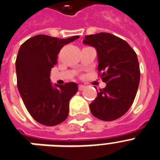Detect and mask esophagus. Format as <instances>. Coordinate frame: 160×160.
<instances>
[{
	"instance_id": "34e87169",
	"label": "esophagus",
	"mask_w": 160,
	"mask_h": 160,
	"mask_svg": "<svg viewBox=\"0 0 160 160\" xmlns=\"http://www.w3.org/2000/svg\"><path fill=\"white\" fill-rule=\"evenodd\" d=\"M78 88L80 91H82V90H84V88H85V86L83 85V84H80V85L78 86Z\"/></svg>"
}]
</instances>
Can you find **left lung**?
Segmentation results:
<instances>
[{"label": "left lung", "mask_w": 160, "mask_h": 160, "mask_svg": "<svg viewBox=\"0 0 160 160\" xmlns=\"http://www.w3.org/2000/svg\"><path fill=\"white\" fill-rule=\"evenodd\" d=\"M83 42L97 50L100 77L106 83L89 105L91 113L102 121L116 120L128 111L138 91V57L125 40L109 33L86 35Z\"/></svg>", "instance_id": "left-lung-1"}]
</instances>
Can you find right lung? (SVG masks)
<instances>
[{
    "instance_id": "right-lung-1",
    "label": "right lung",
    "mask_w": 160,
    "mask_h": 160,
    "mask_svg": "<svg viewBox=\"0 0 160 160\" xmlns=\"http://www.w3.org/2000/svg\"><path fill=\"white\" fill-rule=\"evenodd\" d=\"M78 38L62 39L39 34L26 40L19 49L16 59L18 88L30 114L41 124L56 126L68 118L69 101L78 91L77 84L70 82L54 87L50 74L62 47Z\"/></svg>"
}]
</instances>
